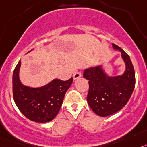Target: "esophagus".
Segmentation results:
<instances>
[{"instance_id":"34e87169","label":"esophagus","mask_w":147,"mask_h":147,"mask_svg":"<svg viewBox=\"0 0 147 147\" xmlns=\"http://www.w3.org/2000/svg\"><path fill=\"white\" fill-rule=\"evenodd\" d=\"M81 75H82V74H81V72H76L74 73L73 78H74V79L75 80V79H78V78H81Z\"/></svg>"}]
</instances>
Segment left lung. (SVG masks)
<instances>
[{
	"mask_svg": "<svg viewBox=\"0 0 147 147\" xmlns=\"http://www.w3.org/2000/svg\"><path fill=\"white\" fill-rule=\"evenodd\" d=\"M112 47L121 51L127 65L123 75L107 77L99 66L87 69L84 72V77L89 81L88 104L93 112L102 117L122 109L129 100L135 85V70L129 56L118 45L112 43Z\"/></svg>",
	"mask_w": 147,
	"mask_h": 147,
	"instance_id": "8db88e82",
	"label": "left lung"
}]
</instances>
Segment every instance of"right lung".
Wrapping results in <instances>:
<instances>
[{
	"label": "right lung",
	"mask_w": 147,
	"mask_h": 147,
	"mask_svg": "<svg viewBox=\"0 0 147 147\" xmlns=\"http://www.w3.org/2000/svg\"><path fill=\"white\" fill-rule=\"evenodd\" d=\"M20 61L12 75V93L15 103L25 117L38 123L49 122L55 118L63 104L65 93L73 81L55 79L46 86L30 88L23 86L18 77Z\"/></svg>",
	"instance_id": "right-lung-1"
}]
</instances>
